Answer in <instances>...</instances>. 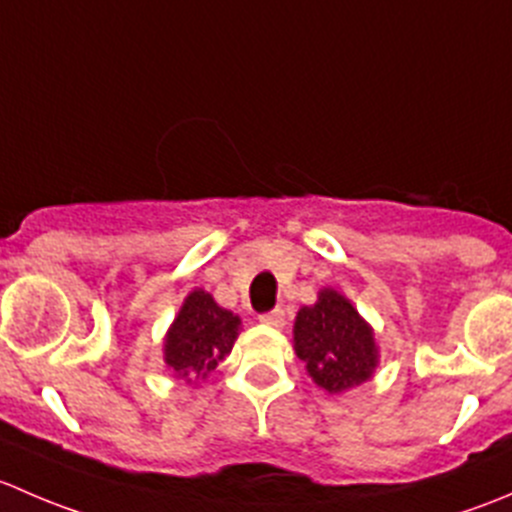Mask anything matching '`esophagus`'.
Returning <instances> with one entry per match:
<instances>
[{"instance_id":"1","label":"esophagus","mask_w":512,"mask_h":512,"mask_svg":"<svg viewBox=\"0 0 512 512\" xmlns=\"http://www.w3.org/2000/svg\"><path fill=\"white\" fill-rule=\"evenodd\" d=\"M260 322L265 324V327H275V329H280V327H285V309H272V312H265V314H260Z\"/></svg>"}]
</instances>
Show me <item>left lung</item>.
I'll list each match as a JSON object with an SVG mask.
<instances>
[{"instance_id": "left-lung-1", "label": "left lung", "mask_w": 512, "mask_h": 512, "mask_svg": "<svg viewBox=\"0 0 512 512\" xmlns=\"http://www.w3.org/2000/svg\"><path fill=\"white\" fill-rule=\"evenodd\" d=\"M294 354L307 364L314 384L342 394L371 379L379 364L374 329L337 289L324 287L312 307L294 319Z\"/></svg>"}]
</instances>
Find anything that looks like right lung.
<instances>
[{"mask_svg": "<svg viewBox=\"0 0 512 512\" xmlns=\"http://www.w3.org/2000/svg\"><path fill=\"white\" fill-rule=\"evenodd\" d=\"M237 334L240 317L205 289H193L165 334L163 359L180 379H205L232 352Z\"/></svg>", "mask_w": 512, "mask_h": 512, "instance_id": "obj_1", "label": "right lung"}]
</instances>
